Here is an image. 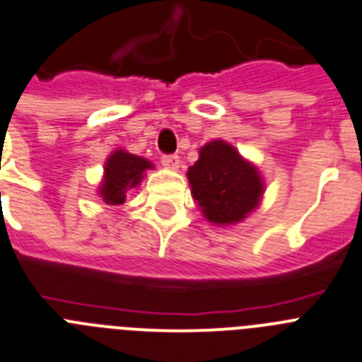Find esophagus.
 I'll list each match as a JSON object with an SVG mask.
<instances>
[{
  "label": "esophagus",
  "mask_w": 362,
  "mask_h": 362,
  "mask_svg": "<svg viewBox=\"0 0 362 362\" xmlns=\"http://www.w3.org/2000/svg\"><path fill=\"white\" fill-rule=\"evenodd\" d=\"M160 163H163V166L168 170H177L179 165H181V160H179L177 156H165Z\"/></svg>",
  "instance_id": "obj_1"
}]
</instances>
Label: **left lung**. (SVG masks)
Listing matches in <instances>:
<instances>
[{"instance_id":"obj_1","label":"left lung","mask_w":362,"mask_h":362,"mask_svg":"<svg viewBox=\"0 0 362 362\" xmlns=\"http://www.w3.org/2000/svg\"><path fill=\"white\" fill-rule=\"evenodd\" d=\"M187 177L203 218L218 227L242 223L264 199L265 183L258 166L223 139L199 148V159L188 168Z\"/></svg>"}]
</instances>
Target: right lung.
<instances>
[{
	"instance_id": "obj_1",
	"label": "right lung",
	"mask_w": 362,
	"mask_h": 362,
	"mask_svg": "<svg viewBox=\"0 0 362 362\" xmlns=\"http://www.w3.org/2000/svg\"><path fill=\"white\" fill-rule=\"evenodd\" d=\"M148 170H153V163L141 156H134L124 148H117L104 163V175L98 185V196L107 205H122L126 194L137 188Z\"/></svg>"
}]
</instances>
